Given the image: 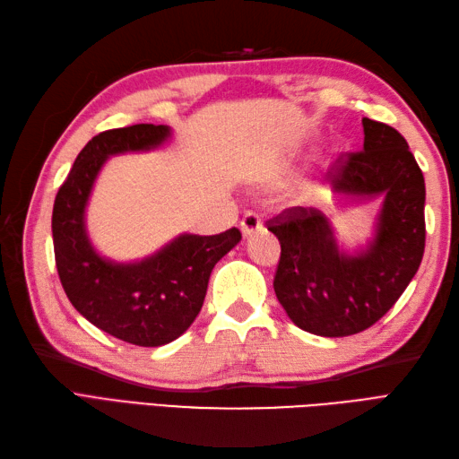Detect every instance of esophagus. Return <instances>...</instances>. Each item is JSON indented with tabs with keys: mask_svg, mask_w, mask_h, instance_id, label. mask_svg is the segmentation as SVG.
<instances>
[{
	"mask_svg": "<svg viewBox=\"0 0 459 459\" xmlns=\"http://www.w3.org/2000/svg\"><path fill=\"white\" fill-rule=\"evenodd\" d=\"M240 230H242V235H245V237H252L255 232L262 230V219L258 217L256 212L248 211L240 221Z\"/></svg>",
	"mask_w": 459,
	"mask_h": 459,
	"instance_id": "esophagus-1",
	"label": "esophagus"
}]
</instances>
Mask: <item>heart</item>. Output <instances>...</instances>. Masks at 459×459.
<instances>
[{"label":"heart","instance_id":"heart-1","mask_svg":"<svg viewBox=\"0 0 459 459\" xmlns=\"http://www.w3.org/2000/svg\"><path fill=\"white\" fill-rule=\"evenodd\" d=\"M278 183H280V179H278ZM319 193H321L319 185H314V183L306 185V187L298 193V201L299 203H311V201H316L319 197Z\"/></svg>","mask_w":459,"mask_h":459}]
</instances>
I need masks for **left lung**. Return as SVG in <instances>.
Instances as JSON below:
<instances>
[{
	"label": "left lung",
	"mask_w": 459,
	"mask_h": 459,
	"mask_svg": "<svg viewBox=\"0 0 459 459\" xmlns=\"http://www.w3.org/2000/svg\"><path fill=\"white\" fill-rule=\"evenodd\" d=\"M363 152L341 155L325 178L339 207L383 197L365 248H341L329 219L314 207H291L268 221L281 247L276 298L299 329L321 337L355 335L377 324L424 256V175L391 126L363 118Z\"/></svg>",
	"instance_id": "1"
}]
</instances>
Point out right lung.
Masks as SVG:
<instances>
[{
	"label": "right lung",
	"mask_w": 459,
	"mask_h": 459,
	"mask_svg": "<svg viewBox=\"0 0 459 459\" xmlns=\"http://www.w3.org/2000/svg\"><path fill=\"white\" fill-rule=\"evenodd\" d=\"M169 126L135 124L102 132L84 145L53 207L56 272L66 298L92 325L140 347L183 335L199 316L214 264L240 242V230L199 237L183 232L152 256L114 262L86 232V204L110 155L150 152L169 140Z\"/></svg>",
	"instance_id": "1"
}]
</instances>
